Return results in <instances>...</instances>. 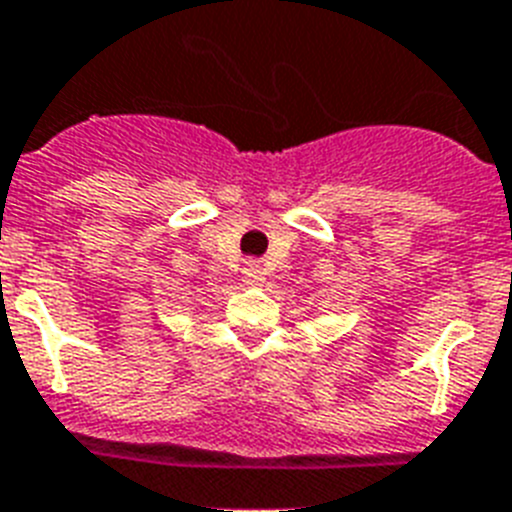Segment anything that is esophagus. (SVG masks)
Returning a JSON list of instances; mask_svg holds the SVG:
<instances>
[{
  "label": "esophagus",
  "mask_w": 512,
  "mask_h": 512,
  "mask_svg": "<svg viewBox=\"0 0 512 512\" xmlns=\"http://www.w3.org/2000/svg\"><path fill=\"white\" fill-rule=\"evenodd\" d=\"M244 281L249 283V286H260V283H263V278H265V273H263V265L260 263H247L244 265Z\"/></svg>",
  "instance_id": "34e87169"
}]
</instances>
